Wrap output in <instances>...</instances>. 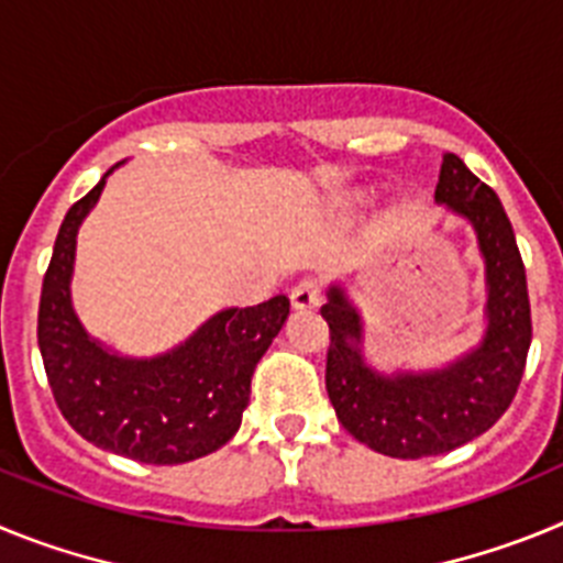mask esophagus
<instances>
[{
    "label": "esophagus",
    "instance_id": "obj_1",
    "mask_svg": "<svg viewBox=\"0 0 563 563\" xmlns=\"http://www.w3.org/2000/svg\"><path fill=\"white\" fill-rule=\"evenodd\" d=\"M290 301L296 310H312V307L321 305V285H318L316 278H305V282H298L290 292Z\"/></svg>",
    "mask_w": 563,
    "mask_h": 563
}]
</instances>
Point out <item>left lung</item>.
Returning <instances> with one entry per match:
<instances>
[{
	"label": "left lung",
	"instance_id": "8db88e82",
	"mask_svg": "<svg viewBox=\"0 0 563 563\" xmlns=\"http://www.w3.org/2000/svg\"><path fill=\"white\" fill-rule=\"evenodd\" d=\"M434 200L471 222L485 258V335L442 369L383 375L363 357V318L346 290L327 292V395L357 442L397 460L454 451L485 434L514 402L533 338L527 276L514 225L494 188L445 154Z\"/></svg>",
	"mask_w": 563,
	"mask_h": 563
}]
</instances>
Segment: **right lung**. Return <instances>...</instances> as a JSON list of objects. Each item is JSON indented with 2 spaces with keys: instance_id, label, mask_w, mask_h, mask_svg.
I'll return each mask as SVG.
<instances>
[{
  "instance_id": "add662e5",
  "label": "right lung",
  "mask_w": 563,
  "mask_h": 563,
  "mask_svg": "<svg viewBox=\"0 0 563 563\" xmlns=\"http://www.w3.org/2000/svg\"><path fill=\"white\" fill-rule=\"evenodd\" d=\"M112 172V168H109ZM109 172L58 228L38 305V350L64 420L87 442L146 465H180L222 449L242 426L251 377L290 316V298L211 316L154 357H126L89 338L69 298L76 236Z\"/></svg>"
}]
</instances>
